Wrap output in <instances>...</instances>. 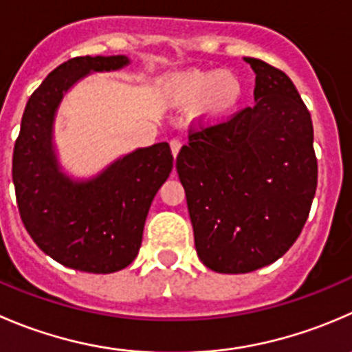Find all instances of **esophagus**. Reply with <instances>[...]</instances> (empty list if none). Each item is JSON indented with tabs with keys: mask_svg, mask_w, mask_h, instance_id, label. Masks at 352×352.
<instances>
[{
	"mask_svg": "<svg viewBox=\"0 0 352 352\" xmlns=\"http://www.w3.org/2000/svg\"><path fill=\"white\" fill-rule=\"evenodd\" d=\"M180 146H182V142H180L179 139H172V141H170V148H172V155H173V156L179 155Z\"/></svg>",
	"mask_w": 352,
	"mask_h": 352,
	"instance_id": "obj_1",
	"label": "esophagus"
}]
</instances>
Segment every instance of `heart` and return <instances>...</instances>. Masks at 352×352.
<instances>
[{
    "mask_svg": "<svg viewBox=\"0 0 352 352\" xmlns=\"http://www.w3.org/2000/svg\"><path fill=\"white\" fill-rule=\"evenodd\" d=\"M166 100L179 107L194 105V115L204 122L228 117L241 103L244 85L234 72L186 70L172 75L165 84Z\"/></svg>",
    "mask_w": 352,
    "mask_h": 352,
    "instance_id": "heart-1",
    "label": "heart"
}]
</instances>
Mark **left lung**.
Returning a JSON list of instances; mask_svg holds the SVG:
<instances>
[{
	"mask_svg": "<svg viewBox=\"0 0 352 352\" xmlns=\"http://www.w3.org/2000/svg\"><path fill=\"white\" fill-rule=\"evenodd\" d=\"M254 107L190 125L177 155L197 256L218 274H248L289 251L318 182L313 124L291 78L256 58Z\"/></svg>",
	"mask_w": 352,
	"mask_h": 352,
	"instance_id": "obj_1",
	"label": "left lung"
}]
</instances>
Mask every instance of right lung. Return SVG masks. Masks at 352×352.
Wrapping results in <instances>:
<instances>
[{"label":"right lung","instance_id":"add662e5","mask_svg":"<svg viewBox=\"0 0 352 352\" xmlns=\"http://www.w3.org/2000/svg\"><path fill=\"white\" fill-rule=\"evenodd\" d=\"M127 56H77L54 68L29 98L13 148V186L23 227L54 261L113 274L138 256L153 197L168 179V142L117 160L87 182H72L54 156L53 120L63 94L89 72L118 70Z\"/></svg>","mask_w":352,"mask_h":352}]
</instances>
